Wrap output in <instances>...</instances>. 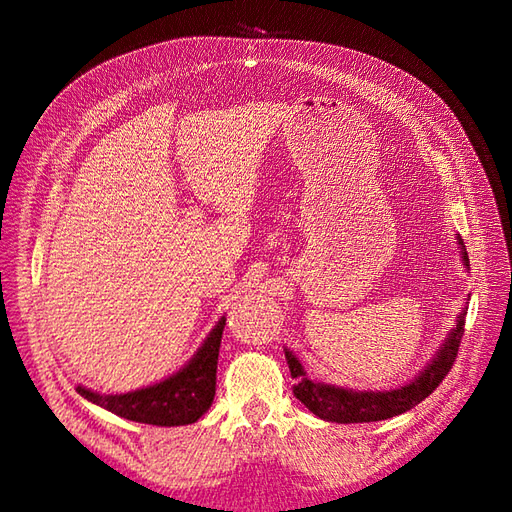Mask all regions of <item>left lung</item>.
<instances>
[{
	"label": "left lung",
	"mask_w": 512,
	"mask_h": 512,
	"mask_svg": "<svg viewBox=\"0 0 512 512\" xmlns=\"http://www.w3.org/2000/svg\"><path fill=\"white\" fill-rule=\"evenodd\" d=\"M462 255H464V264L469 266V255H466L464 244H462ZM464 323H466V312H462L458 317V325H455L449 341L444 343L438 356L431 361V365L424 369L416 380H411L409 385L400 389H391V391H352V389L314 383V380L306 378V374H303V367L295 358V354L286 350L290 376L297 380V383L292 385V394H295L303 405L314 413V416H319L328 422H343V424L376 422V420L400 416V413L409 411L411 407H416L418 402L431 396L444 380V376L451 372L455 358H458V352H460Z\"/></svg>",
	"instance_id": "obj_1"
}]
</instances>
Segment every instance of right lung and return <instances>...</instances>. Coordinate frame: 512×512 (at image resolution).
Segmentation results:
<instances>
[{
	"label": "right lung",
	"instance_id": "obj_1",
	"mask_svg": "<svg viewBox=\"0 0 512 512\" xmlns=\"http://www.w3.org/2000/svg\"><path fill=\"white\" fill-rule=\"evenodd\" d=\"M224 325V319L215 325V330L204 341L200 352L193 356V361L182 372L173 374L154 387L129 391V394L121 396H103L85 387H76V391L94 405L134 422L178 427V424L200 420L215 398L217 356H220Z\"/></svg>",
	"mask_w": 512,
	"mask_h": 512
}]
</instances>
